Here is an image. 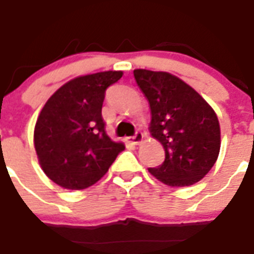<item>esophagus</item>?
<instances>
[{
  "mask_svg": "<svg viewBox=\"0 0 254 254\" xmlns=\"http://www.w3.org/2000/svg\"><path fill=\"white\" fill-rule=\"evenodd\" d=\"M143 139H144V135L140 132V131H137L133 136L131 137H127L126 140L128 141V143H131V144H140L141 141H143Z\"/></svg>",
  "mask_w": 254,
  "mask_h": 254,
  "instance_id": "esophagus-1",
  "label": "esophagus"
}]
</instances>
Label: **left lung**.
I'll return each instance as SVG.
<instances>
[{
  "instance_id": "1",
  "label": "left lung",
  "mask_w": 254,
  "mask_h": 254,
  "mask_svg": "<svg viewBox=\"0 0 254 254\" xmlns=\"http://www.w3.org/2000/svg\"><path fill=\"white\" fill-rule=\"evenodd\" d=\"M151 110L149 132L160 141L166 159L149 174L170 187L200 182L220 152V125L207 100L178 76L166 71L133 70Z\"/></svg>"
}]
</instances>
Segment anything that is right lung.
<instances>
[{"label": "right lung", "instance_id": "1", "mask_svg": "<svg viewBox=\"0 0 254 254\" xmlns=\"http://www.w3.org/2000/svg\"><path fill=\"white\" fill-rule=\"evenodd\" d=\"M123 71L76 76L53 94L34 127V147L43 172L66 190H84L103 178L122 141L106 133L102 106L106 88Z\"/></svg>", "mask_w": 254, "mask_h": 254}]
</instances>
